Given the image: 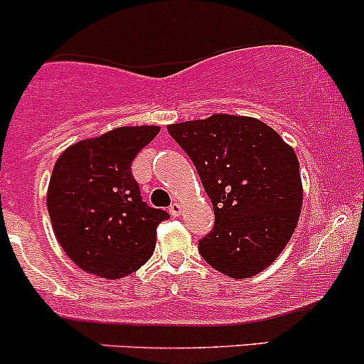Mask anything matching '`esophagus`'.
I'll use <instances>...</instances> for the list:
<instances>
[{
    "label": "esophagus",
    "mask_w": 364,
    "mask_h": 364,
    "mask_svg": "<svg viewBox=\"0 0 364 364\" xmlns=\"http://www.w3.org/2000/svg\"><path fill=\"white\" fill-rule=\"evenodd\" d=\"M168 211H170L171 216H178L182 213V204L181 203H171Z\"/></svg>",
    "instance_id": "1"
}]
</instances>
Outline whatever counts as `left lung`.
<instances>
[{
  "instance_id": "obj_1",
  "label": "left lung",
  "mask_w": 364,
  "mask_h": 364,
  "mask_svg": "<svg viewBox=\"0 0 364 364\" xmlns=\"http://www.w3.org/2000/svg\"><path fill=\"white\" fill-rule=\"evenodd\" d=\"M194 163L215 210V227L199 240L208 264L232 279L270 267L296 230L303 183L296 153L267 124L213 115L168 125Z\"/></svg>"
}]
</instances>
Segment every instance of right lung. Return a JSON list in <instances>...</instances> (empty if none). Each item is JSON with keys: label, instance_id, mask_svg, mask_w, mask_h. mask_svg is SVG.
Masks as SVG:
<instances>
[{"label": "right lung", "instance_id": "obj_1", "mask_svg": "<svg viewBox=\"0 0 364 364\" xmlns=\"http://www.w3.org/2000/svg\"><path fill=\"white\" fill-rule=\"evenodd\" d=\"M160 127H118L65 149L48 187L56 239L84 272L117 280L153 255L156 227L170 215L142 201L132 161Z\"/></svg>", "mask_w": 364, "mask_h": 364}]
</instances>
